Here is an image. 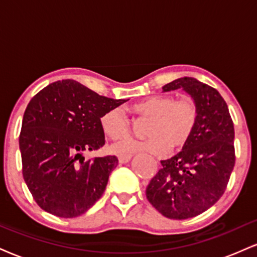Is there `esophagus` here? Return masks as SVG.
I'll return each instance as SVG.
<instances>
[{"mask_svg": "<svg viewBox=\"0 0 257 257\" xmlns=\"http://www.w3.org/2000/svg\"><path fill=\"white\" fill-rule=\"evenodd\" d=\"M132 159V156H118V162L119 164H125L129 163Z\"/></svg>", "mask_w": 257, "mask_h": 257, "instance_id": "34e87169", "label": "esophagus"}]
</instances>
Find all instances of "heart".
I'll list each match as a JSON object with an SVG mask.
<instances>
[{
	"label": "heart",
	"instance_id": "1",
	"mask_svg": "<svg viewBox=\"0 0 257 257\" xmlns=\"http://www.w3.org/2000/svg\"><path fill=\"white\" fill-rule=\"evenodd\" d=\"M139 116L151 117L147 139H126L112 147L118 154L145 152L163 156L170 150H179L190 140L199 120V109L193 98L175 99L172 95H152L132 105ZM101 131L111 140H122L131 134V119L119 107H112L100 117Z\"/></svg>",
	"mask_w": 257,
	"mask_h": 257
}]
</instances>
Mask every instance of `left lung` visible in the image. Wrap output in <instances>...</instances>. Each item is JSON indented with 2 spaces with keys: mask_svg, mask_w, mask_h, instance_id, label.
<instances>
[{
  "mask_svg": "<svg viewBox=\"0 0 257 257\" xmlns=\"http://www.w3.org/2000/svg\"><path fill=\"white\" fill-rule=\"evenodd\" d=\"M182 88L195 100L199 120L193 137L147 185V200L164 217H196L224 194L234 166V129L227 104L215 88L195 78H179L163 92Z\"/></svg>",
  "mask_w": 257,
  "mask_h": 257,
  "instance_id": "1",
  "label": "left lung"
}]
</instances>
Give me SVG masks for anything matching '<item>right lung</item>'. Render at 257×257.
Wrapping results in <instances>:
<instances>
[{"label": "right lung", "mask_w": 257, "mask_h": 257, "mask_svg": "<svg viewBox=\"0 0 257 257\" xmlns=\"http://www.w3.org/2000/svg\"><path fill=\"white\" fill-rule=\"evenodd\" d=\"M125 101L69 79L50 83L31 99L19 146L24 179L40 208L75 218L100 199L118 159L86 160L82 153L104 146L100 117Z\"/></svg>", "instance_id": "1"}]
</instances>
